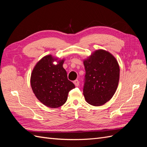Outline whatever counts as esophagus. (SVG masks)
<instances>
[{
    "instance_id": "obj_1",
    "label": "esophagus",
    "mask_w": 147,
    "mask_h": 147,
    "mask_svg": "<svg viewBox=\"0 0 147 147\" xmlns=\"http://www.w3.org/2000/svg\"><path fill=\"white\" fill-rule=\"evenodd\" d=\"M74 83L75 85V86H78L79 85V81L78 80H75V81H74Z\"/></svg>"
}]
</instances>
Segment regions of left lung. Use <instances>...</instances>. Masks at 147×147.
Wrapping results in <instances>:
<instances>
[{
    "label": "left lung",
    "instance_id": "obj_1",
    "mask_svg": "<svg viewBox=\"0 0 147 147\" xmlns=\"http://www.w3.org/2000/svg\"><path fill=\"white\" fill-rule=\"evenodd\" d=\"M86 74L83 95L88 104L100 106L110 100L117 91L119 67L109 51L97 50L84 59Z\"/></svg>",
    "mask_w": 147,
    "mask_h": 147
}]
</instances>
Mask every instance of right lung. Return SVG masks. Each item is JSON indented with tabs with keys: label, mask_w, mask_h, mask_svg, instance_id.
I'll return each instance as SVG.
<instances>
[{
	"label": "right lung",
	"mask_w": 147,
	"mask_h": 147,
	"mask_svg": "<svg viewBox=\"0 0 147 147\" xmlns=\"http://www.w3.org/2000/svg\"><path fill=\"white\" fill-rule=\"evenodd\" d=\"M56 61L57 64L53 63ZM64 59L49 55L35 65L30 77V85L35 96L48 107L55 109L64 105L69 92L75 88L63 67Z\"/></svg>",
	"instance_id": "obj_1"
}]
</instances>
